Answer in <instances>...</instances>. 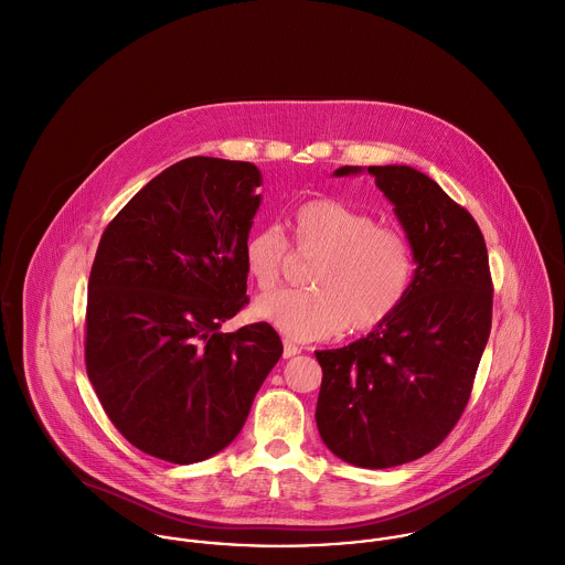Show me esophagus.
<instances>
[{"label":"esophagus","instance_id":"34e87169","mask_svg":"<svg viewBox=\"0 0 565 565\" xmlns=\"http://www.w3.org/2000/svg\"><path fill=\"white\" fill-rule=\"evenodd\" d=\"M299 351H301L299 344H295L292 340H284V358H292V355H297Z\"/></svg>","mask_w":565,"mask_h":565}]
</instances>
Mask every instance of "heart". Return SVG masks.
<instances>
[{
    "label": "heart",
    "instance_id": "1",
    "mask_svg": "<svg viewBox=\"0 0 565 565\" xmlns=\"http://www.w3.org/2000/svg\"><path fill=\"white\" fill-rule=\"evenodd\" d=\"M292 250L317 257L306 275L310 288L264 295L253 312L295 340L384 326L402 308L415 279L411 239L334 199L308 201L295 212ZM288 262L290 246L277 226L257 228L244 244L246 273L259 290H273Z\"/></svg>",
    "mask_w": 565,
    "mask_h": 565
}]
</instances>
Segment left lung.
<instances>
[{"mask_svg":"<svg viewBox=\"0 0 565 565\" xmlns=\"http://www.w3.org/2000/svg\"><path fill=\"white\" fill-rule=\"evenodd\" d=\"M344 166L337 177L358 174ZM415 253L402 308L340 349L317 351L323 369L317 426L344 462L386 469L435 450L460 419L491 332L493 284L471 214L424 172L369 166Z\"/></svg>","mask_w":565,"mask_h":565,"instance_id":"8db88e82","label":"left lung"}]
</instances>
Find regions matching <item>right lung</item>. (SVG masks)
I'll return each instance as SVG.
<instances>
[{
	"mask_svg": "<svg viewBox=\"0 0 565 565\" xmlns=\"http://www.w3.org/2000/svg\"><path fill=\"white\" fill-rule=\"evenodd\" d=\"M248 161L183 159L105 228L89 275L85 364L121 437L190 465L237 437L281 358L268 323L223 334L246 297L244 244L259 207Z\"/></svg>",
	"mask_w": 565,
	"mask_h": 565,
	"instance_id": "obj_1",
	"label": "right lung"
}]
</instances>
